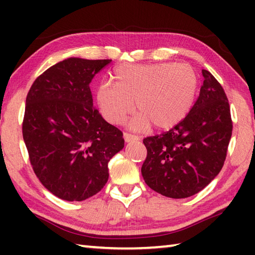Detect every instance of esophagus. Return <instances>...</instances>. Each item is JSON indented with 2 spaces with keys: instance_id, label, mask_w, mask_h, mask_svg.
Segmentation results:
<instances>
[{
  "instance_id": "1",
  "label": "esophagus",
  "mask_w": 255,
  "mask_h": 255,
  "mask_svg": "<svg viewBox=\"0 0 255 255\" xmlns=\"http://www.w3.org/2000/svg\"><path fill=\"white\" fill-rule=\"evenodd\" d=\"M124 138H125V141H126V143H131V141H137L140 139L138 136L131 135V133H128V132H124Z\"/></svg>"
}]
</instances>
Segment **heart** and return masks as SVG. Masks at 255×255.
I'll list each match as a JSON object with an SVG mask.
<instances>
[{
    "mask_svg": "<svg viewBox=\"0 0 255 255\" xmlns=\"http://www.w3.org/2000/svg\"><path fill=\"white\" fill-rule=\"evenodd\" d=\"M116 84L102 83L97 100L108 122L119 125L133 109L139 111L129 126L144 129L152 123L166 129L175 126L195 101L198 77L187 64H125L116 68Z\"/></svg>",
    "mask_w": 255,
    "mask_h": 255,
    "instance_id": "heart-1",
    "label": "heart"
}]
</instances>
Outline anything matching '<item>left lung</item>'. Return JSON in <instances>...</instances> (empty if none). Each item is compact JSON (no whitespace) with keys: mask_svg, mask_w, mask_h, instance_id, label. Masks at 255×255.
Listing matches in <instances>:
<instances>
[{"mask_svg":"<svg viewBox=\"0 0 255 255\" xmlns=\"http://www.w3.org/2000/svg\"><path fill=\"white\" fill-rule=\"evenodd\" d=\"M199 98L169 131L146 137L141 175L150 189L182 199L196 195L221 172L232 137L230 103L222 85L202 70Z\"/></svg>","mask_w":255,"mask_h":255,"instance_id":"1","label":"left lung"}]
</instances>
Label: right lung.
<instances>
[{"label":"right lung","mask_w":255,"mask_h":255,"mask_svg":"<svg viewBox=\"0 0 255 255\" xmlns=\"http://www.w3.org/2000/svg\"><path fill=\"white\" fill-rule=\"evenodd\" d=\"M111 59L70 57L33 82L25 100L23 140L42 185L67 201L105 187L110 158L124 148L123 132L93 107L90 83Z\"/></svg>","instance_id":"1"}]
</instances>
